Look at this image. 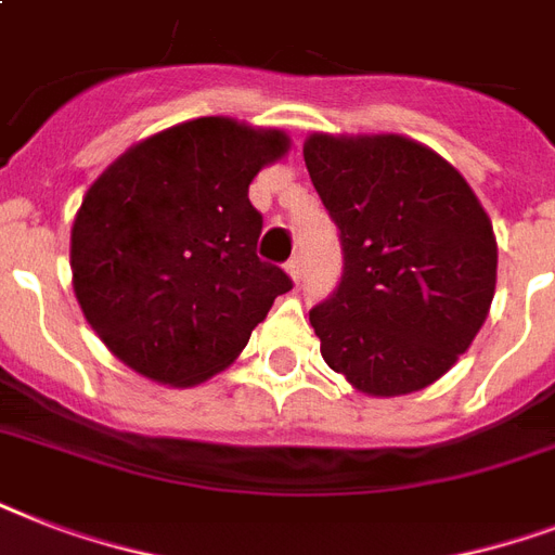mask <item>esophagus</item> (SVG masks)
I'll list each match as a JSON object with an SVG mask.
<instances>
[{
    "label": "esophagus",
    "mask_w": 555,
    "mask_h": 555,
    "mask_svg": "<svg viewBox=\"0 0 555 555\" xmlns=\"http://www.w3.org/2000/svg\"><path fill=\"white\" fill-rule=\"evenodd\" d=\"M285 273L291 279H294V282H302V273H305V261H302V256H294V259L287 261L285 264Z\"/></svg>",
    "instance_id": "34e87169"
}]
</instances>
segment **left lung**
<instances>
[{
	"instance_id": "8db88e82",
	"label": "left lung",
	"mask_w": 555,
	"mask_h": 555,
	"mask_svg": "<svg viewBox=\"0 0 555 555\" xmlns=\"http://www.w3.org/2000/svg\"><path fill=\"white\" fill-rule=\"evenodd\" d=\"M302 155L346 256L337 294L311 311L322 360L369 397L431 386L490 313L499 244L487 209L405 134L313 132Z\"/></svg>"
}]
</instances>
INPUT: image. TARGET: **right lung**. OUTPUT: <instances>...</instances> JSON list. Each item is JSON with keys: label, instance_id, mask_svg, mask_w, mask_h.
Segmentation results:
<instances>
[{"label": "right lung", "instance_id": "obj_1", "mask_svg": "<svg viewBox=\"0 0 555 555\" xmlns=\"http://www.w3.org/2000/svg\"><path fill=\"white\" fill-rule=\"evenodd\" d=\"M291 138L195 117L132 143L74 216L72 285L103 346L160 386H198L242 354L285 270L259 261L253 178Z\"/></svg>", "mask_w": 555, "mask_h": 555}]
</instances>
